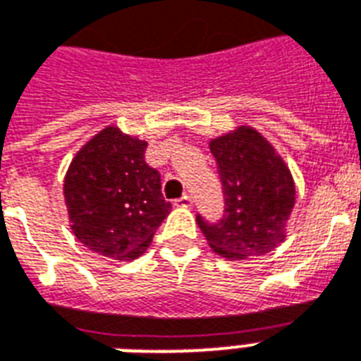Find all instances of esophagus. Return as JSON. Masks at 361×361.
<instances>
[{"instance_id": "esophagus-1", "label": "esophagus", "mask_w": 361, "mask_h": 361, "mask_svg": "<svg viewBox=\"0 0 361 361\" xmlns=\"http://www.w3.org/2000/svg\"><path fill=\"white\" fill-rule=\"evenodd\" d=\"M191 204H192V199L189 197V195H183L181 199L174 200V206H178V208H189Z\"/></svg>"}]
</instances>
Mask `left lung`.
<instances>
[{"label": "left lung", "instance_id": "obj_1", "mask_svg": "<svg viewBox=\"0 0 361 361\" xmlns=\"http://www.w3.org/2000/svg\"><path fill=\"white\" fill-rule=\"evenodd\" d=\"M224 185V217L197 216L210 247L227 259L259 257L280 246L295 204V183L282 157L252 126L210 142Z\"/></svg>", "mask_w": 361, "mask_h": 361}]
</instances>
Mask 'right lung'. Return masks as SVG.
<instances>
[{
	"label": "right lung",
	"instance_id": "1",
	"mask_svg": "<svg viewBox=\"0 0 361 361\" xmlns=\"http://www.w3.org/2000/svg\"><path fill=\"white\" fill-rule=\"evenodd\" d=\"M145 147L142 140L107 126L82 145L68 169L64 199L71 231L104 257H140L172 210L161 192V174L145 162Z\"/></svg>",
	"mask_w": 361,
	"mask_h": 361
}]
</instances>
